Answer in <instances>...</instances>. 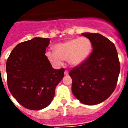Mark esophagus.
<instances>
[{
  "instance_id": "esophagus-1",
  "label": "esophagus",
  "mask_w": 128,
  "mask_h": 128,
  "mask_svg": "<svg viewBox=\"0 0 128 128\" xmlns=\"http://www.w3.org/2000/svg\"><path fill=\"white\" fill-rule=\"evenodd\" d=\"M65 75H68V71L67 70H65Z\"/></svg>"
}]
</instances>
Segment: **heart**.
<instances>
[{
    "instance_id": "b5f03b06",
    "label": "heart",
    "mask_w": 128,
    "mask_h": 128,
    "mask_svg": "<svg viewBox=\"0 0 128 128\" xmlns=\"http://www.w3.org/2000/svg\"><path fill=\"white\" fill-rule=\"evenodd\" d=\"M55 52L47 51L46 55L48 60L55 66H60L63 60H67L72 66H77L85 61L92 50V44L88 38H79L59 43L54 47Z\"/></svg>"
}]
</instances>
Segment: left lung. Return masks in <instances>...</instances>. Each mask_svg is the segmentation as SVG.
<instances>
[{"label":"left lung","mask_w":128,"mask_h":128,"mask_svg":"<svg viewBox=\"0 0 128 128\" xmlns=\"http://www.w3.org/2000/svg\"><path fill=\"white\" fill-rule=\"evenodd\" d=\"M91 42L93 50L85 61L70 71L72 91L82 103L95 105L108 99L115 90L120 62L114 43L98 33H82Z\"/></svg>","instance_id":"left-lung-1"}]
</instances>
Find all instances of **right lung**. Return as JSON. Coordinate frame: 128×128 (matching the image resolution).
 Returning a JSON list of instances; mask_svg holds the SVG:
<instances>
[{"mask_svg":"<svg viewBox=\"0 0 128 128\" xmlns=\"http://www.w3.org/2000/svg\"><path fill=\"white\" fill-rule=\"evenodd\" d=\"M49 38H34L20 43L6 62L10 92L25 108L39 110L50 104L65 69L52 67L46 54Z\"/></svg>","mask_w":128,"mask_h":128,"instance_id":"1","label":"right lung"}]
</instances>
